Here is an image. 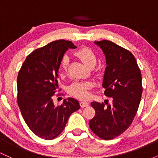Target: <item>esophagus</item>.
Listing matches in <instances>:
<instances>
[{"instance_id": "34e87169", "label": "esophagus", "mask_w": 158, "mask_h": 158, "mask_svg": "<svg viewBox=\"0 0 158 158\" xmlns=\"http://www.w3.org/2000/svg\"><path fill=\"white\" fill-rule=\"evenodd\" d=\"M79 104H80L81 108H85V107L89 106V103L85 102V101H81V102H79Z\"/></svg>"}]
</instances>
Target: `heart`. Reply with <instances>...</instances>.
Masks as SVG:
<instances>
[{"label": "heart", "mask_w": 158, "mask_h": 158, "mask_svg": "<svg viewBox=\"0 0 158 158\" xmlns=\"http://www.w3.org/2000/svg\"><path fill=\"white\" fill-rule=\"evenodd\" d=\"M74 55L79 58L86 66L92 68L97 63V56L92 49L88 47H82L74 52ZM69 57L64 56L61 61V68L66 71L68 69ZM93 87V84L90 81H75L68 88V92L70 95L79 98V99H87L89 97V90Z\"/></svg>", "instance_id": "1"}]
</instances>
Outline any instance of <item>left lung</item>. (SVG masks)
Returning <instances> with one entry per match:
<instances>
[{"instance_id": "1", "label": "left lung", "mask_w": 158, "mask_h": 158, "mask_svg": "<svg viewBox=\"0 0 158 158\" xmlns=\"http://www.w3.org/2000/svg\"><path fill=\"white\" fill-rule=\"evenodd\" d=\"M94 43L106 56L102 87L112 103L91 102L96 114L89 121V126L98 137L108 140L123 134L133 122L142 96V77L129 50L108 40Z\"/></svg>"}]
</instances>
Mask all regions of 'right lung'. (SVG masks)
I'll use <instances>...</instances> for the list:
<instances>
[{
  "mask_svg": "<svg viewBox=\"0 0 158 158\" xmlns=\"http://www.w3.org/2000/svg\"><path fill=\"white\" fill-rule=\"evenodd\" d=\"M69 48L77 47L70 41L58 40L36 49L27 56L18 75L17 100L23 118L35 135L44 139L58 137L70 114L80 108L73 98L57 106L52 100L59 90L61 59Z\"/></svg>",
  "mask_w": 158,
  "mask_h": 158,
  "instance_id": "right-lung-1",
  "label": "right lung"
}]
</instances>
